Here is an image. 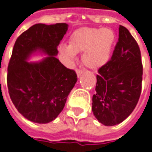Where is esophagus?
I'll return each instance as SVG.
<instances>
[{
  "instance_id": "esophagus-1",
  "label": "esophagus",
  "mask_w": 152,
  "mask_h": 152,
  "mask_svg": "<svg viewBox=\"0 0 152 152\" xmlns=\"http://www.w3.org/2000/svg\"><path fill=\"white\" fill-rule=\"evenodd\" d=\"M76 75H77V77H79V76H80L81 75H82L84 72H83V71H81V70L76 69Z\"/></svg>"
}]
</instances>
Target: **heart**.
<instances>
[{"label": "heart", "mask_w": 152, "mask_h": 152, "mask_svg": "<svg viewBox=\"0 0 152 152\" xmlns=\"http://www.w3.org/2000/svg\"><path fill=\"white\" fill-rule=\"evenodd\" d=\"M115 40V35L110 28H81L71 36L69 45L60 46L59 51L72 59L83 52V64L97 70L109 62Z\"/></svg>", "instance_id": "1"}]
</instances>
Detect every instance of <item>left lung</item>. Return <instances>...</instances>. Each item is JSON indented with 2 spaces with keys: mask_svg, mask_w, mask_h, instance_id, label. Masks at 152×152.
<instances>
[{
  "mask_svg": "<svg viewBox=\"0 0 152 152\" xmlns=\"http://www.w3.org/2000/svg\"><path fill=\"white\" fill-rule=\"evenodd\" d=\"M92 111L99 123L113 126L133 112L142 80L141 53L127 28L120 25L119 40L112 58L98 71Z\"/></svg>",
  "mask_w": 152,
  "mask_h": 152,
  "instance_id": "left-lung-1",
  "label": "left lung"
}]
</instances>
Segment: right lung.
Instances as JSON below:
<instances>
[{
    "label": "right lung",
    "instance_id": "obj_1",
    "mask_svg": "<svg viewBox=\"0 0 152 152\" xmlns=\"http://www.w3.org/2000/svg\"><path fill=\"white\" fill-rule=\"evenodd\" d=\"M67 29L64 23H37L15 41L8 66L9 94L18 112L31 122L47 124L55 120L77 81L76 72L56 58ZM37 54L47 57L29 62Z\"/></svg>",
    "mask_w": 152,
    "mask_h": 152
}]
</instances>
